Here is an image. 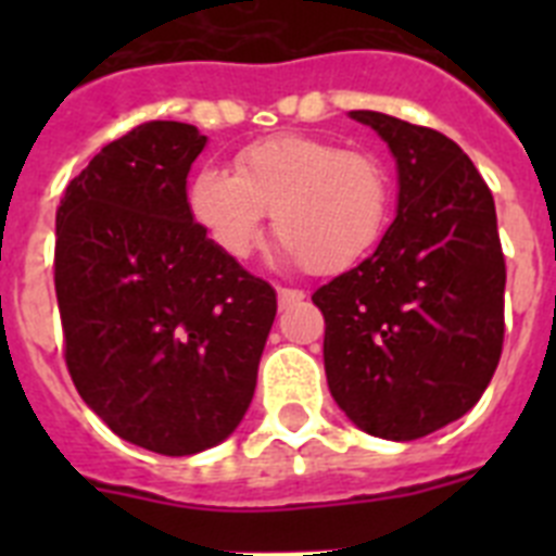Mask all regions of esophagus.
Returning a JSON list of instances; mask_svg holds the SVG:
<instances>
[{"instance_id":"esophagus-1","label":"esophagus","mask_w":556,"mask_h":556,"mask_svg":"<svg viewBox=\"0 0 556 556\" xmlns=\"http://www.w3.org/2000/svg\"><path fill=\"white\" fill-rule=\"evenodd\" d=\"M303 298H306V292H303V289H287V287L278 289V303H281V308L294 306V303H301Z\"/></svg>"}]
</instances>
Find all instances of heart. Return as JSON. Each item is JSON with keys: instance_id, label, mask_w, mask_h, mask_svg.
Returning a JSON list of instances; mask_svg holds the SVG:
<instances>
[{"instance_id": "heart-1", "label": "heart", "mask_w": 556, "mask_h": 556, "mask_svg": "<svg viewBox=\"0 0 556 556\" xmlns=\"http://www.w3.org/2000/svg\"><path fill=\"white\" fill-rule=\"evenodd\" d=\"M191 217L230 258L258 244L267 211L292 262L339 273L372 253L390 223V180L365 152L317 136H273L191 180Z\"/></svg>"}]
</instances>
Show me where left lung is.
I'll return each mask as SVG.
<instances>
[{"mask_svg": "<svg viewBox=\"0 0 556 556\" xmlns=\"http://www.w3.org/2000/svg\"><path fill=\"white\" fill-rule=\"evenodd\" d=\"M387 141L397 214L376 253L312 294L328 390L362 431L417 440L479 404L504 345L507 267L473 161L431 127L351 111Z\"/></svg>", "mask_w": 556, "mask_h": 556, "instance_id": "8db88e82", "label": "left lung"}]
</instances>
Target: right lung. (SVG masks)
I'll list each match as a JSON object with an SVG mask.
<instances>
[{
	"instance_id": "obj_1",
	"label": "right lung",
	"mask_w": 556,
	"mask_h": 556,
	"mask_svg": "<svg viewBox=\"0 0 556 556\" xmlns=\"http://www.w3.org/2000/svg\"><path fill=\"white\" fill-rule=\"evenodd\" d=\"M205 141L186 122L132 127L66 186L55 219L72 381L113 434L164 456L242 424L278 308L191 217L186 178Z\"/></svg>"
}]
</instances>
